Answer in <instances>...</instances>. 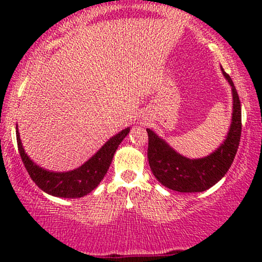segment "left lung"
Wrapping results in <instances>:
<instances>
[{
    "mask_svg": "<svg viewBox=\"0 0 262 262\" xmlns=\"http://www.w3.org/2000/svg\"><path fill=\"white\" fill-rule=\"evenodd\" d=\"M222 73L231 85V124L223 143L210 155L193 160L182 156L152 130L146 128L150 169L164 187L184 193L204 192L216 185L231 167L241 138V102L234 82L223 68Z\"/></svg>",
    "mask_w": 262,
    "mask_h": 262,
    "instance_id": "left-lung-1",
    "label": "left lung"
}]
</instances>
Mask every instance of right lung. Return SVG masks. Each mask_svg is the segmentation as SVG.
I'll return each mask as SVG.
<instances>
[{
    "label": "right lung",
    "mask_w": 262,
    "mask_h": 262,
    "mask_svg": "<svg viewBox=\"0 0 262 262\" xmlns=\"http://www.w3.org/2000/svg\"><path fill=\"white\" fill-rule=\"evenodd\" d=\"M128 132H130V127L118 132L116 136L110 138L87 162H84L76 169L69 171H51L44 169L33 162L30 156L25 152L17 125L16 142L25 168L32 180L41 191L48 194L59 196V198H81L98 187V185L108 170L114 152L117 151L118 146L126 137Z\"/></svg>",
    "instance_id": "obj_1"
}]
</instances>
